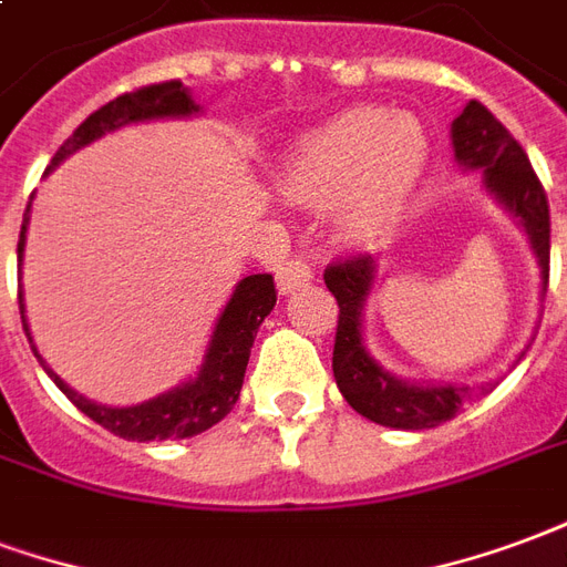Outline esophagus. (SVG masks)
I'll list each match as a JSON object with an SVG mask.
<instances>
[{
  "label": "esophagus",
  "mask_w": 567,
  "mask_h": 567,
  "mask_svg": "<svg viewBox=\"0 0 567 567\" xmlns=\"http://www.w3.org/2000/svg\"><path fill=\"white\" fill-rule=\"evenodd\" d=\"M313 280V268L301 259V256H292L289 262L278 268V289L280 296H289V292H296V289L308 287Z\"/></svg>",
  "instance_id": "obj_1"
}]
</instances>
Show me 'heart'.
I'll use <instances>...</instances> for the list:
<instances>
[{
	"label": "heart",
	"instance_id": "1",
	"mask_svg": "<svg viewBox=\"0 0 567 567\" xmlns=\"http://www.w3.org/2000/svg\"><path fill=\"white\" fill-rule=\"evenodd\" d=\"M429 142L414 117L362 109L308 135L280 165V193L305 208L332 205L347 241H374L399 220L423 175Z\"/></svg>",
	"mask_w": 567,
	"mask_h": 567
}]
</instances>
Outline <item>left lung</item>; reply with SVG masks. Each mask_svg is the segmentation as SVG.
Instances as JSON below:
<instances>
[{
  "mask_svg": "<svg viewBox=\"0 0 567 567\" xmlns=\"http://www.w3.org/2000/svg\"><path fill=\"white\" fill-rule=\"evenodd\" d=\"M453 147L465 168H483V181L504 208L519 217L538 254L544 289L549 280V202L547 189L528 163L523 144L504 130L493 111L471 99L453 120ZM323 280L338 301L332 371L338 390L357 414L390 429H435L447 423L477 395L471 386H411L380 369L359 332L362 301L374 280V259L353 254L326 266Z\"/></svg>",
  "mask_w": 567,
  "mask_h": 567,
  "instance_id": "obj_1",
  "label": "left lung"
}]
</instances>
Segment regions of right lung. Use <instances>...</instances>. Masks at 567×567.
<instances>
[{"label":"right lung","instance_id":"1","mask_svg":"<svg viewBox=\"0 0 567 567\" xmlns=\"http://www.w3.org/2000/svg\"><path fill=\"white\" fill-rule=\"evenodd\" d=\"M198 111L189 99L187 86L181 81H163V84L138 86L132 93L111 99L109 105H102L93 111L90 117L78 126V130L63 142V147L56 151L51 159V168L56 163H63L69 153H74L84 144L96 142L105 132L120 130L126 123L135 120H151V117H187ZM48 168V172H51ZM32 205V196H29ZM29 205L23 210V226H20V241H18V262H23V244H27V226H29ZM20 301V320L27 329L29 347L32 353L39 357V350L32 344V334H29L27 313H23V289H18ZM278 301V289H275V278L271 275H250L235 287V296L226 305L220 323L214 329L210 338L208 357L202 362L196 380H189L177 390L165 392L159 399L151 402L135 404V408H105L78 395V392L65 383L60 374H53L44 359L39 362L44 371L51 374L53 383L65 392V399L86 414L93 423L102 429H109L114 435L126 437V441H165V437H193L202 435L205 429L214 423H220L223 416L229 414L241 395L244 383V369H247V359H250V347H254L256 329L262 326L271 308Z\"/></svg>","mask_w":567,"mask_h":567}]
</instances>
